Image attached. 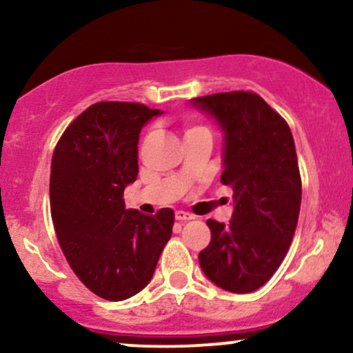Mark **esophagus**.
Returning <instances> with one entry per match:
<instances>
[{
  "label": "esophagus",
  "instance_id": "1",
  "mask_svg": "<svg viewBox=\"0 0 353 353\" xmlns=\"http://www.w3.org/2000/svg\"><path fill=\"white\" fill-rule=\"evenodd\" d=\"M192 219H194L192 214L185 212V210H176V221L188 222V221H192Z\"/></svg>",
  "mask_w": 353,
  "mask_h": 353
}]
</instances>
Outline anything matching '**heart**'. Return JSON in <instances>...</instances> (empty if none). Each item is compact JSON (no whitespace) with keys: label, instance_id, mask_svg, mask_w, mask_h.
<instances>
[{"label":"heart","instance_id":"heart-1","mask_svg":"<svg viewBox=\"0 0 353 353\" xmlns=\"http://www.w3.org/2000/svg\"><path fill=\"white\" fill-rule=\"evenodd\" d=\"M202 129H205V128H202V125H196V124H190V125H188V129H185V134H192V132L202 131Z\"/></svg>","mask_w":353,"mask_h":353}]
</instances>
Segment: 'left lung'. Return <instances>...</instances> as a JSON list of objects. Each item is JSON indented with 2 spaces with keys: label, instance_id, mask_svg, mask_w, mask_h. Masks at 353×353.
<instances>
[{
  "label": "left lung",
  "instance_id": "1",
  "mask_svg": "<svg viewBox=\"0 0 353 353\" xmlns=\"http://www.w3.org/2000/svg\"><path fill=\"white\" fill-rule=\"evenodd\" d=\"M224 134L221 182L234 190L229 224L209 219L199 254L210 282L234 294L257 290L282 264L297 228L302 182L289 124L255 92L190 99Z\"/></svg>",
  "mask_w": 353,
  "mask_h": 353
}]
</instances>
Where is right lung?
<instances>
[{"mask_svg":"<svg viewBox=\"0 0 353 353\" xmlns=\"http://www.w3.org/2000/svg\"><path fill=\"white\" fill-rule=\"evenodd\" d=\"M163 114L137 103L104 101L68 125L51 161V217L79 281L106 301H124L151 282L172 236V209H125L136 181L141 129Z\"/></svg>","mask_w":353,"mask_h":353,"instance_id":"right-lung-1","label":"right lung"}]
</instances>
